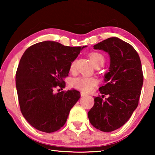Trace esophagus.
I'll return each mask as SVG.
<instances>
[{
    "instance_id": "obj_1",
    "label": "esophagus",
    "mask_w": 155,
    "mask_h": 155,
    "mask_svg": "<svg viewBox=\"0 0 155 155\" xmlns=\"http://www.w3.org/2000/svg\"><path fill=\"white\" fill-rule=\"evenodd\" d=\"M87 95V94H86V93H85V92H83V91H81V96L84 97V96H86Z\"/></svg>"
}]
</instances>
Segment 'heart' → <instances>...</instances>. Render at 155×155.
Wrapping results in <instances>:
<instances>
[{
    "mask_svg": "<svg viewBox=\"0 0 155 155\" xmlns=\"http://www.w3.org/2000/svg\"><path fill=\"white\" fill-rule=\"evenodd\" d=\"M90 57L92 64L95 65L100 63L103 64L104 61V57L103 54L100 52H94L90 54ZM76 61L74 60L71 62L70 65V69L71 71H74L75 69ZM97 83L96 78L89 77H78L73 78L71 81L72 87H76L84 91H90L94 85Z\"/></svg>",
    "mask_w": 155,
    "mask_h": 155,
    "instance_id": "1",
    "label": "heart"
}]
</instances>
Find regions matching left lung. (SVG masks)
<instances>
[{
    "label": "left lung",
    "mask_w": 155,
    "mask_h": 155,
    "mask_svg": "<svg viewBox=\"0 0 155 155\" xmlns=\"http://www.w3.org/2000/svg\"><path fill=\"white\" fill-rule=\"evenodd\" d=\"M110 57L105 84L99 88L102 96L94 98L88 112L90 122L97 129L111 132L124 125L137 107L143 76L140 56L133 47L117 38H110L94 46ZM104 95L107 99L103 100Z\"/></svg>",
    "instance_id": "8db88e82"
}]
</instances>
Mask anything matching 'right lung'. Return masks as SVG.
Here are the masks:
<instances>
[{
    "instance_id": "1",
    "label": "right lung",
    "mask_w": 155,
    "mask_h": 155,
    "mask_svg": "<svg viewBox=\"0 0 155 155\" xmlns=\"http://www.w3.org/2000/svg\"><path fill=\"white\" fill-rule=\"evenodd\" d=\"M85 47L44 41L30 46L21 57L15 74L18 101L22 115L36 129L50 133L65 124L81 94L75 90L54 93V89L65 87L70 64Z\"/></svg>"
}]
</instances>
